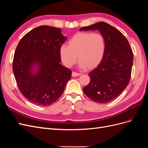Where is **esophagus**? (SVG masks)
<instances>
[{
	"label": "esophagus",
	"instance_id": "34e87169",
	"mask_svg": "<svg viewBox=\"0 0 148 148\" xmlns=\"http://www.w3.org/2000/svg\"><path fill=\"white\" fill-rule=\"evenodd\" d=\"M80 73H77V72H75V71H73L72 73H71V76H72L73 77H78V76H79Z\"/></svg>",
	"mask_w": 148,
	"mask_h": 148
}]
</instances>
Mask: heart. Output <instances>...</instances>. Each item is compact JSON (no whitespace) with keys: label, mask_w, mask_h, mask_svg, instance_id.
<instances>
[{"label":"heart","mask_w":148,"mask_h":148,"mask_svg":"<svg viewBox=\"0 0 148 148\" xmlns=\"http://www.w3.org/2000/svg\"><path fill=\"white\" fill-rule=\"evenodd\" d=\"M105 51V39L101 34L81 32L75 34L69 40L68 46L62 45L59 53L66 67L77 63L78 57L79 66L90 70L101 63Z\"/></svg>","instance_id":"1"}]
</instances>
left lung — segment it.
<instances>
[{
  "label": "left lung",
  "instance_id": "8db88e82",
  "mask_svg": "<svg viewBox=\"0 0 148 148\" xmlns=\"http://www.w3.org/2000/svg\"><path fill=\"white\" fill-rule=\"evenodd\" d=\"M98 29L104 36L106 51L101 63L89 73L90 82L83 88L88 97L104 104L119 96L130 81L133 53L130 44L119 30L101 21L80 28Z\"/></svg>",
  "mask_w": 148,
  "mask_h": 148
}]
</instances>
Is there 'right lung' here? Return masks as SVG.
Here are the masks:
<instances>
[{"mask_svg":"<svg viewBox=\"0 0 148 148\" xmlns=\"http://www.w3.org/2000/svg\"><path fill=\"white\" fill-rule=\"evenodd\" d=\"M66 39L60 28L42 25L21 39L13 60V71L22 95L34 104L48 106L63 93L71 71L60 64V48ZM38 66L37 73L32 68Z\"/></svg>","mask_w":148,"mask_h":148,"instance_id":"right-lung-1","label":"right lung"}]
</instances>
